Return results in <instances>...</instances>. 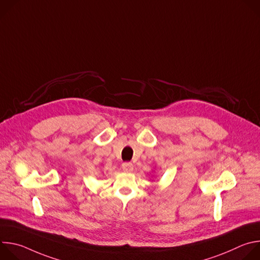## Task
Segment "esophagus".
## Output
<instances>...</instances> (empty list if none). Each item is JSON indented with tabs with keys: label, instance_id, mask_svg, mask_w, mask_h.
<instances>
[{
	"label": "esophagus",
	"instance_id": "esophagus-1",
	"mask_svg": "<svg viewBox=\"0 0 260 260\" xmlns=\"http://www.w3.org/2000/svg\"><path fill=\"white\" fill-rule=\"evenodd\" d=\"M134 169V166L132 162H123L122 164V170L124 172H132Z\"/></svg>",
	"mask_w": 260,
	"mask_h": 260
}]
</instances>
